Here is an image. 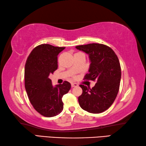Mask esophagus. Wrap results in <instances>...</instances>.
Wrapping results in <instances>:
<instances>
[{
    "instance_id": "obj_1",
    "label": "esophagus",
    "mask_w": 146,
    "mask_h": 146,
    "mask_svg": "<svg viewBox=\"0 0 146 146\" xmlns=\"http://www.w3.org/2000/svg\"><path fill=\"white\" fill-rule=\"evenodd\" d=\"M77 86H78V84L76 83H72V84H71V87H72V88L77 87Z\"/></svg>"
}]
</instances>
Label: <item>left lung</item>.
<instances>
[{"mask_svg": "<svg viewBox=\"0 0 146 146\" xmlns=\"http://www.w3.org/2000/svg\"><path fill=\"white\" fill-rule=\"evenodd\" d=\"M75 48L87 53L90 65L86 80H96L92 89L80 85L82 93L78 97L81 108L91 113H100L110 107L119 90L121 68L119 60L113 49L101 44H89Z\"/></svg>", "mask_w": 146, "mask_h": 146, "instance_id": "8db88e82", "label": "left lung"}]
</instances>
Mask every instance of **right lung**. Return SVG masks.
I'll return each mask as SVG.
<instances>
[{
	"instance_id": "add662e5",
	"label": "right lung",
	"mask_w": 146,
	"mask_h": 146,
	"mask_svg": "<svg viewBox=\"0 0 146 146\" xmlns=\"http://www.w3.org/2000/svg\"><path fill=\"white\" fill-rule=\"evenodd\" d=\"M65 47L41 44L29 54L24 69L25 88L32 106L36 111L46 117L57 115L63 110L62 100L71 88V84L53 86L49 78L57 70V56Z\"/></svg>"
}]
</instances>
